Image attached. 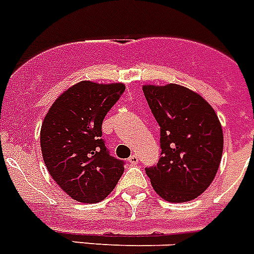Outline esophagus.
Listing matches in <instances>:
<instances>
[{"label": "esophagus", "instance_id": "1", "mask_svg": "<svg viewBox=\"0 0 254 254\" xmlns=\"http://www.w3.org/2000/svg\"><path fill=\"white\" fill-rule=\"evenodd\" d=\"M127 161H129V163H130L131 165H137L138 161H139V159H138L137 155H131V156L129 157V159H127Z\"/></svg>", "mask_w": 254, "mask_h": 254}]
</instances>
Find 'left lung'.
I'll return each instance as SVG.
<instances>
[{"label":"left lung","mask_w":254,"mask_h":254,"mask_svg":"<svg viewBox=\"0 0 254 254\" xmlns=\"http://www.w3.org/2000/svg\"><path fill=\"white\" fill-rule=\"evenodd\" d=\"M160 125L161 157L146 169L153 190L169 203L196 199L213 182L222 159L223 131L203 97L178 84L143 85Z\"/></svg>","instance_id":"1"}]
</instances>
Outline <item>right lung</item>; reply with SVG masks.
I'll return each mask as SVG.
<instances>
[{"label":"right lung","instance_id":"right-lung-1","mask_svg":"<svg viewBox=\"0 0 254 254\" xmlns=\"http://www.w3.org/2000/svg\"><path fill=\"white\" fill-rule=\"evenodd\" d=\"M124 90L123 82L80 81L55 99L42 121L40 143L46 169L76 201H102L123 176V161L110 156L104 146L102 123Z\"/></svg>","mask_w":254,"mask_h":254}]
</instances>
